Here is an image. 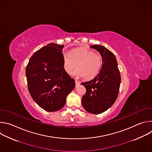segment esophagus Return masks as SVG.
<instances>
[{"label": "esophagus", "instance_id": "34e87169", "mask_svg": "<svg viewBox=\"0 0 152 152\" xmlns=\"http://www.w3.org/2000/svg\"><path fill=\"white\" fill-rule=\"evenodd\" d=\"M75 83H76V86H77L79 85V84H80V82H79V81H78V80H75Z\"/></svg>", "mask_w": 152, "mask_h": 152}]
</instances>
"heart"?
<instances>
[{
    "label": "heart",
    "instance_id": "1",
    "mask_svg": "<svg viewBox=\"0 0 152 152\" xmlns=\"http://www.w3.org/2000/svg\"><path fill=\"white\" fill-rule=\"evenodd\" d=\"M62 59L65 72L70 75L77 67L78 69L75 72V75L83 77L86 80L94 79L99 73L102 65L100 55L82 49L72 50L69 55L63 53Z\"/></svg>",
    "mask_w": 152,
    "mask_h": 152
}]
</instances>
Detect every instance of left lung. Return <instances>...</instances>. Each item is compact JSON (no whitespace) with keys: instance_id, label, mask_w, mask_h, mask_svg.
Returning a JSON list of instances; mask_svg holds the SVG:
<instances>
[{"instance_id":"8db88e82","label":"left lung","mask_w":152,"mask_h":152,"mask_svg":"<svg viewBox=\"0 0 152 152\" xmlns=\"http://www.w3.org/2000/svg\"><path fill=\"white\" fill-rule=\"evenodd\" d=\"M90 48L100 53L102 65L99 74L93 79L81 83L86 90L82 98V104L87 112L98 114L107 110L115 102L121 76L116 58L110 50L99 45L91 46Z\"/></svg>"}]
</instances>
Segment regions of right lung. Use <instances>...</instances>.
Segmentation results:
<instances>
[{
    "instance_id": "1",
    "label": "right lung",
    "mask_w": 152,
    "mask_h": 152,
    "mask_svg": "<svg viewBox=\"0 0 152 152\" xmlns=\"http://www.w3.org/2000/svg\"><path fill=\"white\" fill-rule=\"evenodd\" d=\"M64 45L49 43L35 52L26 69L29 93L35 103L49 112L64 107L75 81L63 67Z\"/></svg>"
}]
</instances>
